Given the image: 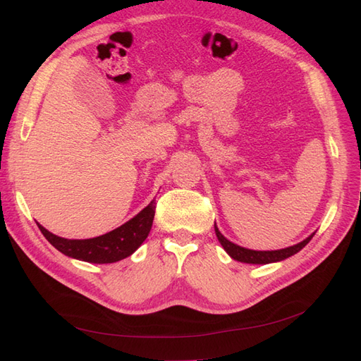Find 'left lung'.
<instances>
[{"instance_id":"left-lung-1","label":"left lung","mask_w":361,"mask_h":361,"mask_svg":"<svg viewBox=\"0 0 361 361\" xmlns=\"http://www.w3.org/2000/svg\"><path fill=\"white\" fill-rule=\"evenodd\" d=\"M214 227H215V235L218 238V241L221 243L223 248L227 251L228 256L238 262H244V264H256V265L272 264V262H280V260H285L293 255H297L301 248H304L310 243V239L314 235V233H312L309 238H305L304 241L295 244L292 247H288V248L271 250V251H256V250H248V248L239 247V245L231 243L227 238H224L221 235L220 231H218L216 224H214Z\"/></svg>"}]
</instances>
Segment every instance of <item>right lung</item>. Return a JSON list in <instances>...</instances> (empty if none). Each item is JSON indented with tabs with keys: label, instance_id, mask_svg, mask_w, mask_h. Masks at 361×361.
<instances>
[{
	"label": "right lung",
	"instance_id": "add662e5",
	"mask_svg": "<svg viewBox=\"0 0 361 361\" xmlns=\"http://www.w3.org/2000/svg\"><path fill=\"white\" fill-rule=\"evenodd\" d=\"M155 199L134 218L114 231L90 239H66L48 232L39 226L40 232L48 241L63 255L69 257L90 262V264H113L128 256L145 243L155 216Z\"/></svg>",
	"mask_w": 361,
	"mask_h": 361
}]
</instances>
